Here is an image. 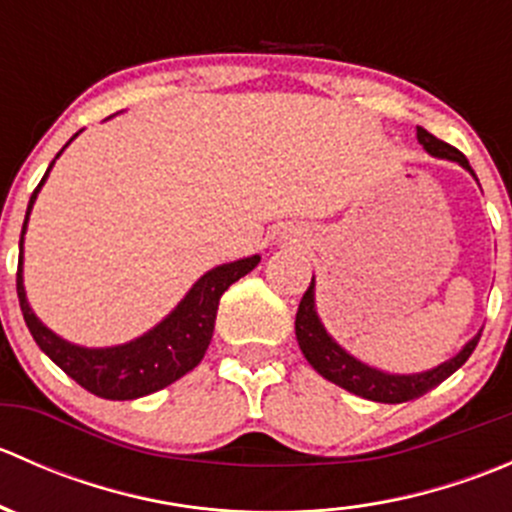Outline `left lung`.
<instances>
[{
	"mask_svg": "<svg viewBox=\"0 0 512 512\" xmlns=\"http://www.w3.org/2000/svg\"><path fill=\"white\" fill-rule=\"evenodd\" d=\"M416 138L431 156L453 160V163L463 165V168L476 178L471 163H468V158L463 156L458 148L438 141L436 136H431V133L421 126L416 128ZM294 332H297L299 349L307 356L309 364L314 366V371H319V374L327 381H332V384L361 396V399L379 401V404H404V401L418 399V396H423L426 391L436 389L441 381H446L453 371H458L466 364L468 356L473 354V349H476L480 339V334H476L461 352L453 356V359L438 364L436 369L421 371V374H386V371L374 369V366L359 361L356 356L339 347V344L329 337L324 324L319 322L317 307H314V277L312 282H309L307 292H304L302 302H299L297 319H294Z\"/></svg>",
	"mask_w": 512,
	"mask_h": 512,
	"instance_id": "left-lung-1",
	"label": "left lung"
}]
</instances>
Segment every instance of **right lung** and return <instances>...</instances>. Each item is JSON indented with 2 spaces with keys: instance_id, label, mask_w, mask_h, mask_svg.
<instances>
[{
  "instance_id": "obj_1",
  "label": "right lung",
  "mask_w": 512,
  "mask_h": 512,
  "mask_svg": "<svg viewBox=\"0 0 512 512\" xmlns=\"http://www.w3.org/2000/svg\"><path fill=\"white\" fill-rule=\"evenodd\" d=\"M76 136H79V133H76ZM74 138H71V141H74ZM69 143H66V146H69ZM59 156L61 151L56 153V158ZM54 160H51V165H54ZM49 170H46L41 183L36 185V190L32 193L27 218H24L22 237H19L17 294L24 322H27L34 342L39 344L41 352L49 356L59 369H64L76 384L84 386L91 394L101 396V399H141V396L165 389V386L178 381L180 376H185L188 371H193L195 366L200 364V359L208 352L210 339H213L220 297H223V292L232 285V282H237L240 277H245L247 272L255 270L257 262H260V255L227 262V265L213 267L210 272H205V275L190 287V292L180 299L178 307H175L163 322L156 324L151 332L143 334V337L106 349L76 347V344L56 337L46 324L39 322V317H36L32 307H29L27 292H24V230H27L29 213H32L36 193H39L41 185H44Z\"/></svg>"
}]
</instances>
